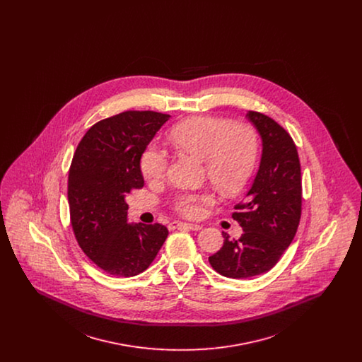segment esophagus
Wrapping results in <instances>:
<instances>
[{"instance_id":"obj_1","label":"esophagus","mask_w":362,"mask_h":362,"mask_svg":"<svg viewBox=\"0 0 362 362\" xmlns=\"http://www.w3.org/2000/svg\"><path fill=\"white\" fill-rule=\"evenodd\" d=\"M170 228L176 229V228H185V229H189V230H199L202 226L198 224H189V223H176L173 221L170 224Z\"/></svg>"}]
</instances>
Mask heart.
Wrapping results in <instances>:
<instances>
[{"instance_id":"b5f03b06","label":"heart","mask_w":362,"mask_h":362,"mask_svg":"<svg viewBox=\"0 0 362 362\" xmlns=\"http://www.w3.org/2000/svg\"><path fill=\"white\" fill-rule=\"evenodd\" d=\"M173 148L204 160L205 175L224 195H235L252 176L259 155L257 130L250 123H233L220 117H194L176 124L170 133ZM165 151L149 145L141 155V173L149 183L163 182L168 173ZM214 204L210 191H183L173 207L186 218H199Z\"/></svg>"}]
</instances>
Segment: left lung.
Instances as JSON below:
<instances>
[{"instance_id":"1","label":"left lung","mask_w":362,"mask_h":362,"mask_svg":"<svg viewBox=\"0 0 362 362\" xmlns=\"http://www.w3.org/2000/svg\"><path fill=\"white\" fill-rule=\"evenodd\" d=\"M262 137L263 151L257 177L232 213L241 228L239 239L225 232L224 245L209 257L211 267L228 278L267 273L292 243L301 218V165L291 134L273 118L248 111Z\"/></svg>"}]
</instances>
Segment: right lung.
Wrapping results in <instances>:
<instances>
[{
  "mask_svg": "<svg viewBox=\"0 0 362 362\" xmlns=\"http://www.w3.org/2000/svg\"><path fill=\"white\" fill-rule=\"evenodd\" d=\"M170 119L155 111H124L95 123L73 156L68 177L70 224L80 248L103 272H145L168 236L164 225L127 224L124 197L144 187L139 160Z\"/></svg>",
  "mask_w": 362,
  "mask_h": 362,
  "instance_id": "right-lung-1",
  "label": "right lung"
}]
</instances>
